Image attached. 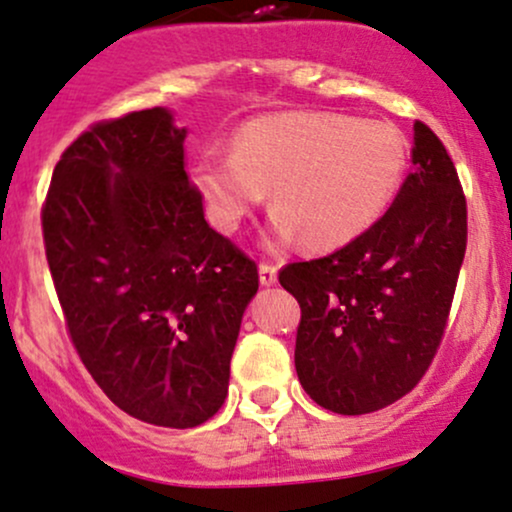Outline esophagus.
I'll return each instance as SVG.
<instances>
[{
	"label": "esophagus",
	"instance_id": "34e87169",
	"mask_svg": "<svg viewBox=\"0 0 512 512\" xmlns=\"http://www.w3.org/2000/svg\"><path fill=\"white\" fill-rule=\"evenodd\" d=\"M258 275H261V285H273L278 280V266L271 261H261L258 266Z\"/></svg>",
	"mask_w": 512,
	"mask_h": 512
}]
</instances>
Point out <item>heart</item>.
<instances>
[{"label":"heart","mask_w":512,"mask_h":512,"mask_svg":"<svg viewBox=\"0 0 512 512\" xmlns=\"http://www.w3.org/2000/svg\"><path fill=\"white\" fill-rule=\"evenodd\" d=\"M406 147L382 120L292 111L246 123L234 152H212L195 181L220 229L234 232L271 188L273 232L336 249L375 225L404 174Z\"/></svg>","instance_id":"obj_1"}]
</instances>
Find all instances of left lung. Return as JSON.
<instances>
[{"label":"left lung","mask_w":512,"mask_h":512,"mask_svg":"<svg viewBox=\"0 0 512 512\" xmlns=\"http://www.w3.org/2000/svg\"><path fill=\"white\" fill-rule=\"evenodd\" d=\"M467 251V198L440 137L413 123L411 174L392 208L343 249L287 263L300 302L295 370L343 416L380 411L426 375L447 329Z\"/></svg>","instance_id":"8db88e82"}]
</instances>
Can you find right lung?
<instances>
[{"instance_id": "1", "label": "right lung", "mask_w": 512, "mask_h": 512, "mask_svg": "<svg viewBox=\"0 0 512 512\" xmlns=\"http://www.w3.org/2000/svg\"><path fill=\"white\" fill-rule=\"evenodd\" d=\"M186 130L166 108L84 130L45 195V258L67 333L103 394L132 418L195 428L227 399L258 266L205 222Z\"/></svg>"}]
</instances>
